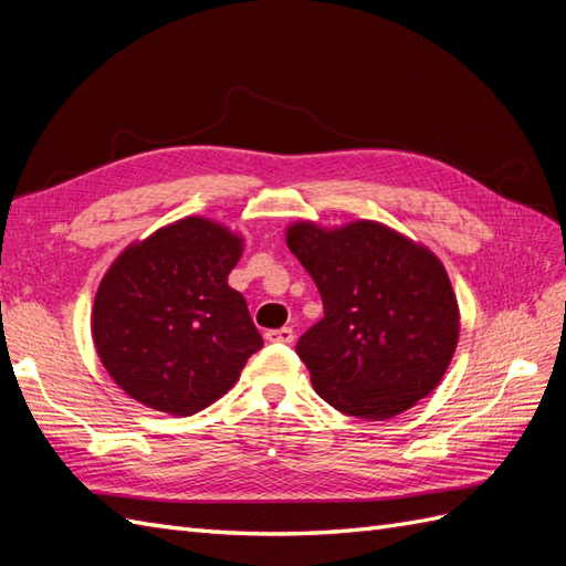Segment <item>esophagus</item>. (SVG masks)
Masks as SVG:
<instances>
[{
    "label": "esophagus",
    "mask_w": 566,
    "mask_h": 566,
    "mask_svg": "<svg viewBox=\"0 0 566 566\" xmlns=\"http://www.w3.org/2000/svg\"><path fill=\"white\" fill-rule=\"evenodd\" d=\"M268 342H277V344H292L294 342V329L292 327H280V329H268L265 332Z\"/></svg>",
    "instance_id": "1"
}]
</instances>
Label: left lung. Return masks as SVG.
I'll list each match as a JSON object with an SVG mask.
<instances>
[{"label": "left lung", "instance_id": "8db88e82", "mask_svg": "<svg viewBox=\"0 0 566 566\" xmlns=\"http://www.w3.org/2000/svg\"><path fill=\"white\" fill-rule=\"evenodd\" d=\"M286 245L325 315L296 344L329 407L366 421L411 409L440 385L459 339V306L432 251L380 222H296Z\"/></svg>", "mask_w": 566, "mask_h": 566}]
</instances>
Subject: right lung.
I'll return each mask as SVG.
<instances>
[{
    "label": "right lung",
    "instance_id": "right-lung-1",
    "mask_svg": "<svg viewBox=\"0 0 566 566\" xmlns=\"http://www.w3.org/2000/svg\"><path fill=\"white\" fill-rule=\"evenodd\" d=\"M243 239L186 217L114 260L93 303V342L124 392L171 416L227 395L263 346L245 298L227 284Z\"/></svg>",
    "mask_w": 566,
    "mask_h": 566
}]
</instances>
